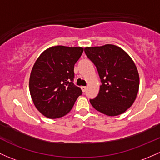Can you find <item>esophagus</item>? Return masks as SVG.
<instances>
[{"instance_id": "esophagus-1", "label": "esophagus", "mask_w": 160, "mask_h": 160, "mask_svg": "<svg viewBox=\"0 0 160 160\" xmlns=\"http://www.w3.org/2000/svg\"><path fill=\"white\" fill-rule=\"evenodd\" d=\"M81 88H82V92H86V90H87V87H85V86H82V87H81Z\"/></svg>"}]
</instances>
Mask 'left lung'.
Instances as JSON below:
<instances>
[{"label":"left lung","mask_w":160,"mask_h":160,"mask_svg":"<svg viewBox=\"0 0 160 160\" xmlns=\"http://www.w3.org/2000/svg\"><path fill=\"white\" fill-rule=\"evenodd\" d=\"M85 52L97 68L101 82L97 97L90 99L92 105L108 116L124 113L134 102L140 86L134 62L123 49L111 44L86 47Z\"/></svg>","instance_id":"left-lung-1"}]
</instances>
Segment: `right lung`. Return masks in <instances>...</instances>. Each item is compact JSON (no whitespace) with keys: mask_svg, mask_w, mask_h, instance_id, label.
Returning <instances> with one entry per match:
<instances>
[{"mask_svg":"<svg viewBox=\"0 0 160 160\" xmlns=\"http://www.w3.org/2000/svg\"><path fill=\"white\" fill-rule=\"evenodd\" d=\"M82 47L56 46L46 49L34 63L29 87L37 109L50 119L69 112L78 96L74 85V66L83 52Z\"/></svg>","mask_w":160,"mask_h":160,"instance_id":"right-lung-1","label":"right lung"}]
</instances>
